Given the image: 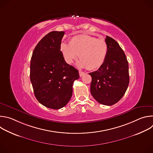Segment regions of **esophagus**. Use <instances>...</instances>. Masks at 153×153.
Listing matches in <instances>:
<instances>
[{"instance_id":"34e87169","label":"esophagus","mask_w":153,"mask_h":153,"mask_svg":"<svg viewBox=\"0 0 153 153\" xmlns=\"http://www.w3.org/2000/svg\"><path fill=\"white\" fill-rule=\"evenodd\" d=\"M84 74H85V73H84V72L81 71H79V76H80V77L83 76Z\"/></svg>"}]
</instances>
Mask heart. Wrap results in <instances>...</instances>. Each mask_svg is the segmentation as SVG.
Instances as JSON below:
<instances>
[{"label":"heart","mask_w":153,"mask_h":153,"mask_svg":"<svg viewBox=\"0 0 153 153\" xmlns=\"http://www.w3.org/2000/svg\"><path fill=\"white\" fill-rule=\"evenodd\" d=\"M60 50L68 63H71L79 54L80 60L77 63V66L89 70L99 68L105 62L108 53L105 40L88 34L77 35L72 37L70 43H62Z\"/></svg>","instance_id":"b5f03b06"}]
</instances>
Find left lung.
<instances>
[{"instance_id": "left-lung-1", "label": "left lung", "mask_w": 153, "mask_h": 153, "mask_svg": "<svg viewBox=\"0 0 153 153\" xmlns=\"http://www.w3.org/2000/svg\"><path fill=\"white\" fill-rule=\"evenodd\" d=\"M108 47L106 59L91 76V93L100 103L111 106L125 94L129 82L128 62L124 51L113 38L105 39Z\"/></svg>"}]
</instances>
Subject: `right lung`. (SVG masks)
Returning <instances> with one entry per match:
<instances>
[{
  "instance_id": "obj_1",
  "label": "right lung",
  "mask_w": 153,
  "mask_h": 153,
  "mask_svg": "<svg viewBox=\"0 0 153 153\" xmlns=\"http://www.w3.org/2000/svg\"><path fill=\"white\" fill-rule=\"evenodd\" d=\"M64 31H51L35 47L30 63V80L35 97L43 106L58 110L66 105L73 94L79 71L65 62L60 51Z\"/></svg>"
}]
</instances>
